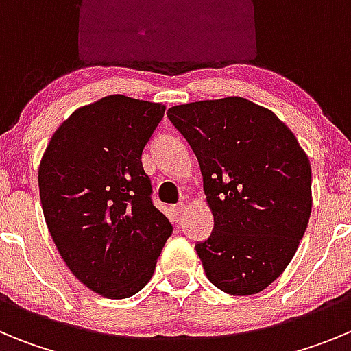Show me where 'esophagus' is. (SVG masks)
I'll return each instance as SVG.
<instances>
[{"label":"esophagus","mask_w":351,"mask_h":351,"mask_svg":"<svg viewBox=\"0 0 351 351\" xmlns=\"http://www.w3.org/2000/svg\"><path fill=\"white\" fill-rule=\"evenodd\" d=\"M184 209H186V207H184V204H178V206H173V216H176V218H178V219H181L182 218V216H184Z\"/></svg>","instance_id":"esophagus-1"}]
</instances>
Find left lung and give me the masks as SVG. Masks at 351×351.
I'll return each instance as SVG.
<instances>
[{
	"mask_svg": "<svg viewBox=\"0 0 351 351\" xmlns=\"http://www.w3.org/2000/svg\"><path fill=\"white\" fill-rule=\"evenodd\" d=\"M193 149L214 216L195 246L207 280L253 295L283 274L311 214V165L272 110L241 96L176 105L167 112Z\"/></svg>",
	"mask_w": 351,
	"mask_h": 351,
	"instance_id": "8db88e82",
	"label": "left lung"
}]
</instances>
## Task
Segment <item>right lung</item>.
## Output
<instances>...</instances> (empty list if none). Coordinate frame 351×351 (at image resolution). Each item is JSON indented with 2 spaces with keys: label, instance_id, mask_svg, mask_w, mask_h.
<instances>
[{
  "label": "right lung",
  "instance_id": "right-lung-1",
  "mask_svg": "<svg viewBox=\"0 0 351 351\" xmlns=\"http://www.w3.org/2000/svg\"><path fill=\"white\" fill-rule=\"evenodd\" d=\"M163 114L161 104L105 96L77 108L40 161V200L52 241L77 280L107 299L141 291L172 234L142 167Z\"/></svg>",
  "mask_w": 351,
  "mask_h": 351
}]
</instances>
